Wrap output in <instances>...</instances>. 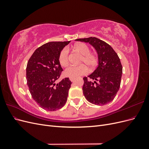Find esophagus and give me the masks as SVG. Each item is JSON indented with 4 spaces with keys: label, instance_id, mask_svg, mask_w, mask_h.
<instances>
[{
    "label": "esophagus",
    "instance_id": "esophagus-1",
    "mask_svg": "<svg viewBox=\"0 0 149 149\" xmlns=\"http://www.w3.org/2000/svg\"><path fill=\"white\" fill-rule=\"evenodd\" d=\"M70 81L71 82H73V81H74V78H70Z\"/></svg>",
    "mask_w": 149,
    "mask_h": 149
}]
</instances>
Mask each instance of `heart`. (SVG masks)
<instances>
[{"label": "heart", "mask_w": 149, "mask_h": 149, "mask_svg": "<svg viewBox=\"0 0 149 149\" xmlns=\"http://www.w3.org/2000/svg\"><path fill=\"white\" fill-rule=\"evenodd\" d=\"M75 50L79 52L83 55L81 63H84L91 68H94L97 63V56L91 53L89 47L84 43H78L74 45ZM59 62L61 66H65L69 63V50L65 48L61 51L59 55ZM88 72V67L85 65L79 66H70L68 67L65 71V74L70 78H77L79 76L87 74Z\"/></svg>", "instance_id": "b5f03b06"}]
</instances>
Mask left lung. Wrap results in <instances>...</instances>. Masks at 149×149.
Returning <instances> with one entry per match:
<instances>
[{
  "label": "left lung",
  "instance_id": "8db88e82",
  "mask_svg": "<svg viewBox=\"0 0 149 149\" xmlns=\"http://www.w3.org/2000/svg\"><path fill=\"white\" fill-rule=\"evenodd\" d=\"M76 40L89 43L95 48L98 57V66L88 77L83 78V91L86 100L93 104L103 106L114 100L119 91L123 74L119 58L109 44L96 37Z\"/></svg>",
  "mask_w": 149,
  "mask_h": 149
}]
</instances>
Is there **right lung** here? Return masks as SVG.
Returning a JSON list of instances; mask_svg holds the SVG:
<instances>
[{"instance_id":"obj_1","label":"right lung","mask_w":149,"mask_h":149,"mask_svg":"<svg viewBox=\"0 0 149 149\" xmlns=\"http://www.w3.org/2000/svg\"><path fill=\"white\" fill-rule=\"evenodd\" d=\"M51 42L37 48L29 59L26 69V82L31 96L43 109L56 111L67 101L71 82L69 78L56 81L63 71L59 62L61 51L70 43Z\"/></svg>"}]
</instances>
